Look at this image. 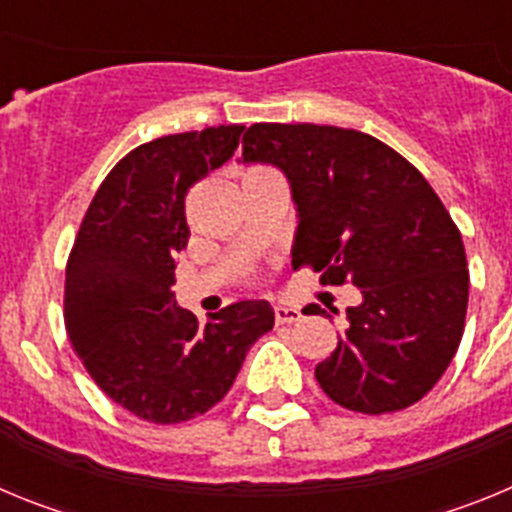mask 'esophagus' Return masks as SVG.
I'll list each match as a JSON object with an SVG mask.
<instances>
[{"mask_svg": "<svg viewBox=\"0 0 512 512\" xmlns=\"http://www.w3.org/2000/svg\"><path fill=\"white\" fill-rule=\"evenodd\" d=\"M274 318H277L279 325L284 323H297L302 318V312L292 305H277L274 307Z\"/></svg>", "mask_w": 512, "mask_h": 512, "instance_id": "obj_1", "label": "esophagus"}]
</instances>
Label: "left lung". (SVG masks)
<instances>
[{
  "label": "left lung",
  "mask_w": 512,
  "mask_h": 512,
  "mask_svg": "<svg viewBox=\"0 0 512 512\" xmlns=\"http://www.w3.org/2000/svg\"><path fill=\"white\" fill-rule=\"evenodd\" d=\"M241 161L287 176L292 264H310L323 284L361 289L336 351L315 366L325 395L366 415L428 395L459 348L469 300L461 233L431 184L382 140L312 122H256L243 133Z\"/></svg>",
  "instance_id": "obj_1"
}]
</instances>
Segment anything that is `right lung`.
Returning <instances> with one entry per match:
<instances>
[{
	"mask_svg": "<svg viewBox=\"0 0 512 512\" xmlns=\"http://www.w3.org/2000/svg\"><path fill=\"white\" fill-rule=\"evenodd\" d=\"M243 125L143 143L94 194L66 266L69 341L99 390L148 423H184L223 400L248 348L274 328L266 300L212 312L176 305V256L187 248L184 197L223 166Z\"/></svg>",
	"mask_w": 512,
	"mask_h": 512,
	"instance_id": "obj_1",
	"label": "right lung"
}]
</instances>
